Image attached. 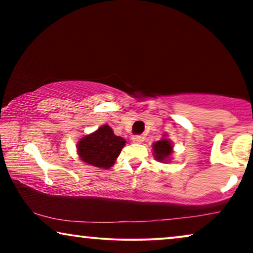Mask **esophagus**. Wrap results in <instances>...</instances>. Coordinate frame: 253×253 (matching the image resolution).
<instances>
[{
	"instance_id": "esophagus-1",
	"label": "esophagus",
	"mask_w": 253,
	"mask_h": 253,
	"mask_svg": "<svg viewBox=\"0 0 253 253\" xmlns=\"http://www.w3.org/2000/svg\"><path fill=\"white\" fill-rule=\"evenodd\" d=\"M131 139H132L133 143H140V141H143L144 138L141 137V136H138V134H136V136H132V138H131Z\"/></svg>"
}]
</instances>
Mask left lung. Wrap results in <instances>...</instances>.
Instances as JSON below:
<instances>
[{
	"label": "left lung",
	"instance_id": "1",
	"mask_svg": "<svg viewBox=\"0 0 253 253\" xmlns=\"http://www.w3.org/2000/svg\"><path fill=\"white\" fill-rule=\"evenodd\" d=\"M153 151L155 159L159 161H165L172 152L171 143L168 139H161L153 144Z\"/></svg>",
	"mask_w": 253,
	"mask_h": 253
}]
</instances>
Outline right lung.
Returning <instances> with one entry per match:
<instances>
[{"label":"right lung","mask_w":253,"mask_h":253,"mask_svg":"<svg viewBox=\"0 0 253 253\" xmlns=\"http://www.w3.org/2000/svg\"><path fill=\"white\" fill-rule=\"evenodd\" d=\"M124 145L126 140L122 137L115 136L112 127L106 124L95 132L82 138L77 150L79 157L86 164L108 169L114 165Z\"/></svg>","instance_id":"1"}]
</instances>
